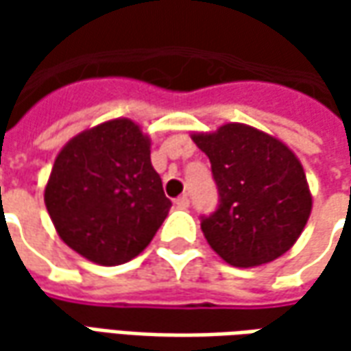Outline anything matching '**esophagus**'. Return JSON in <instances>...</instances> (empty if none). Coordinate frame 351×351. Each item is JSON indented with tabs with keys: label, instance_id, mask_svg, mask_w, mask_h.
Segmentation results:
<instances>
[{
	"label": "esophagus",
	"instance_id": "34e87169",
	"mask_svg": "<svg viewBox=\"0 0 351 351\" xmlns=\"http://www.w3.org/2000/svg\"><path fill=\"white\" fill-rule=\"evenodd\" d=\"M176 207H178V209H187V207H189V197H178V199H176Z\"/></svg>",
	"mask_w": 351,
	"mask_h": 351
}]
</instances>
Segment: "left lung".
Masks as SVG:
<instances>
[{"label":"left lung","instance_id":"8db88e82","mask_svg":"<svg viewBox=\"0 0 351 351\" xmlns=\"http://www.w3.org/2000/svg\"><path fill=\"white\" fill-rule=\"evenodd\" d=\"M191 138L209 156L221 197L201 223L210 248L234 267L263 265L291 250L311 217L313 195L289 146L244 123Z\"/></svg>","mask_w":351,"mask_h":351}]
</instances>
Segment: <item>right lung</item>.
<instances>
[{"label": "right lung", "instance_id": "1", "mask_svg": "<svg viewBox=\"0 0 351 351\" xmlns=\"http://www.w3.org/2000/svg\"><path fill=\"white\" fill-rule=\"evenodd\" d=\"M62 240L99 265L136 258L168 217L171 201L150 162V136L111 119L66 142L45 187Z\"/></svg>", "mask_w": 351, "mask_h": 351}]
</instances>
